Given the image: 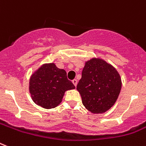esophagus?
<instances>
[{"mask_svg": "<svg viewBox=\"0 0 146 146\" xmlns=\"http://www.w3.org/2000/svg\"><path fill=\"white\" fill-rule=\"evenodd\" d=\"M72 82H73V84H74L75 86H76V85H77V80H76V79H73V80L72 81Z\"/></svg>", "mask_w": 146, "mask_h": 146, "instance_id": "esophagus-1", "label": "esophagus"}]
</instances>
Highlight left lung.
Wrapping results in <instances>:
<instances>
[{
  "label": "left lung",
  "instance_id": "obj_1",
  "mask_svg": "<svg viewBox=\"0 0 146 146\" xmlns=\"http://www.w3.org/2000/svg\"><path fill=\"white\" fill-rule=\"evenodd\" d=\"M121 87L120 76L114 67L102 59L92 58L85 63L76 89L88 111L102 113L114 105Z\"/></svg>",
  "mask_w": 146,
  "mask_h": 146
}]
</instances>
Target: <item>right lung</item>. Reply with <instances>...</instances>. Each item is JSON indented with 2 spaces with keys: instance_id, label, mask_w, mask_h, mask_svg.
Wrapping results in <instances>:
<instances>
[{
  "instance_id": "add662e5",
  "label": "right lung",
  "mask_w": 146,
  "mask_h": 146,
  "mask_svg": "<svg viewBox=\"0 0 146 146\" xmlns=\"http://www.w3.org/2000/svg\"><path fill=\"white\" fill-rule=\"evenodd\" d=\"M74 88V84L67 79L66 71L58 68L54 63L39 67L29 80L32 99L35 104L46 109L58 106L64 92Z\"/></svg>"
}]
</instances>
